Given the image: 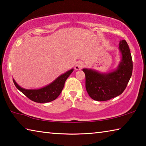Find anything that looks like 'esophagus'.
Instances as JSON below:
<instances>
[{"mask_svg":"<svg viewBox=\"0 0 146 146\" xmlns=\"http://www.w3.org/2000/svg\"><path fill=\"white\" fill-rule=\"evenodd\" d=\"M84 66V63L82 61H78L76 62L75 66V69L76 70H80L83 68Z\"/></svg>","mask_w":146,"mask_h":146,"instance_id":"34e87169","label":"esophagus"}]
</instances>
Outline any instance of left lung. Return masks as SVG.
<instances>
[{"instance_id": "left-lung-1", "label": "left lung", "mask_w": 146, "mask_h": 146, "mask_svg": "<svg viewBox=\"0 0 146 146\" xmlns=\"http://www.w3.org/2000/svg\"><path fill=\"white\" fill-rule=\"evenodd\" d=\"M121 60L117 69L109 73H100L92 69L84 68L86 89L92 99L106 101L121 95L132 75L133 61L127 42L120 41Z\"/></svg>"}]
</instances>
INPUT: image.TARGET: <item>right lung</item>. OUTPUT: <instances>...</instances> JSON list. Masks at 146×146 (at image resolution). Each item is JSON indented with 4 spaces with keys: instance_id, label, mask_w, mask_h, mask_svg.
<instances>
[{
    "instance_id": "obj_1",
    "label": "right lung",
    "mask_w": 146,
    "mask_h": 146,
    "mask_svg": "<svg viewBox=\"0 0 146 146\" xmlns=\"http://www.w3.org/2000/svg\"><path fill=\"white\" fill-rule=\"evenodd\" d=\"M73 71V69L66 71L65 73L58 76L49 84L36 90H27L18 85L13 78L14 84L19 91L32 101L38 103H46L55 100L63 90L66 79Z\"/></svg>"
}]
</instances>
